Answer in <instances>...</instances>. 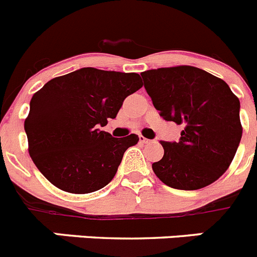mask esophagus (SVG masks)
<instances>
[{
	"label": "esophagus",
	"instance_id": "1",
	"mask_svg": "<svg viewBox=\"0 0 257 257\" xmlns=\"http://www.w3.org/2000/svg\"><path fill=\"white\" fill-rule=\"evenodd\" d=\"M140 142L141 143H145V145H147V143H151L150 140H147V138H145L143 136H140Z\"/></svg>",
	"mask_w": 257,
	"mask_h": 257
}]
</instances>
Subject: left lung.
<instances>
[{"instance_id": "obj_1", "label": "left lung", "mask_w": 257, "mask_h": 257, "mask_svg": "<svg viewBox=\"0 0 257 257\" xmlns=\"http://www.w3.org/2000/svg\"><path fill=\"white\" fill-rule=\"evenodd\" d=\"M141 76L160 115L185 126L179 142H161L164 157L152 164L156 176L179 190L214 183L241 141L238 97L224 81L196 67L150 69Z\"/></svg>"}]
</instances>
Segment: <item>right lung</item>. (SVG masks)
<instances>
[{
	"instance_id": "1",
	"label": "right lung",
	"mask_w": 257,
	"mask_h": 257,
	"mask_svg": "<svg viewBox=\"0 0 257 257\" xmlns=\"http://www.w3.org/2000/svg\"><path fill=\"white\" fill-rule=\"evenodd\" d=\"M143 86L138 73L86 67L48 81L25 119L29 155L61 190L88 194L112 180L137 134L114 138L100 126L116 117L126 96Z\"/></svg>"
}]
</instances>
